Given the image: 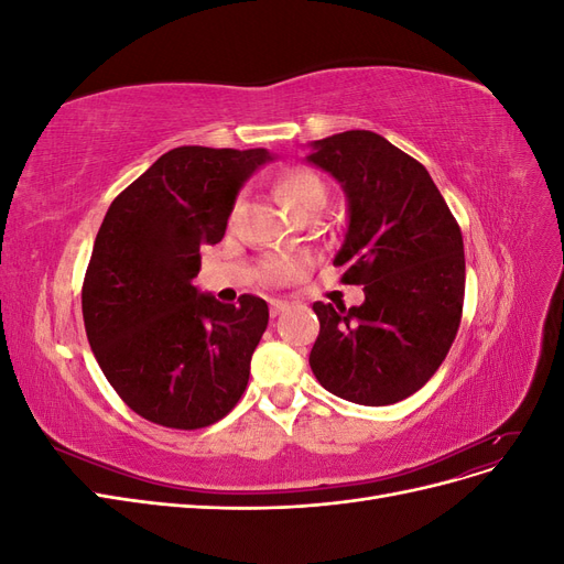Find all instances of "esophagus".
<instances>
[{
  "label": "esophagus",
  "mask_w": 564,
  "mask_h": 564,
  "mask_svg": "<svg viewBox=\"0 0 564 564\" xmlns=\"http://www.w3.org/2000/svg\"><path fill=\"white\" fill-rule=\"evenodd\" d=\"M286 308H289V303L282 301V299H272V301H270V315H272V317H278V315L284 313Z\"/></svg>",
  "instance_id": "esophagus-1"
}]
</instances>
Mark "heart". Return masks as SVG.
<instances>
[{"label":"heart","instance_id":"obj_1","mask_svg":"<svg viewBox=\"0 0 564 564\" xmlns=\"http://www.w3.org/2000/svg\"><path fill=\"white\" fill-rule=\"evenodd\" d=\"M275 191L286 207L294 209L299 216L322 212L324 204H327V187H324L322 178L308 172V169H292V172H286L278 178ZM308 265L311 261L305 259V256H268L261 263V278L268 284H286L301 278L303 272L308 270Z\"/></svg>","mask_w":564,"mask_h":564}]
</instances>
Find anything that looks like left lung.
Instances as JSON below:
<instances>
[{"instance_id":"left-lung-1","label":"left lung","mask_w":564,"mask_h":564,"mask_svg":"<svg viewBox=\"0 0 564 564\" xmlns=\"http://www.w3.org/2000/svg\"><path fill=\"white\" fill-rule=\"evenodd\" d=\"M346 193L348 230L334 265L365 303H313L315 379L355 404L412 395L445 360L466 292L464 237L425 166L383 135L355 129L313 141L305 158Z\"/></svg>"}]
</instances>
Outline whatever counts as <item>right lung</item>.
I'll use <instances>...</instances> for the list:
<instances>
[{
    "mask_svg": "<svg viewBox=\"0 0 564 564\" xmlns=\"http://www.w3.org/2000/svg\"><path fill=\"white\" fill-rule=\"evenodd\" d=\"M265 148L181 145L119 193L100 224L82 286L89 346L135 414L195 431L242 398L268 303L202 294L204 245L224 240L245 181L272 162Z\"/></svg>",
    "mask_w": 564,
    "mask_h": 564,
    "instance_id": "obj_1",
    "label": "right lung"
}]
</instances>
